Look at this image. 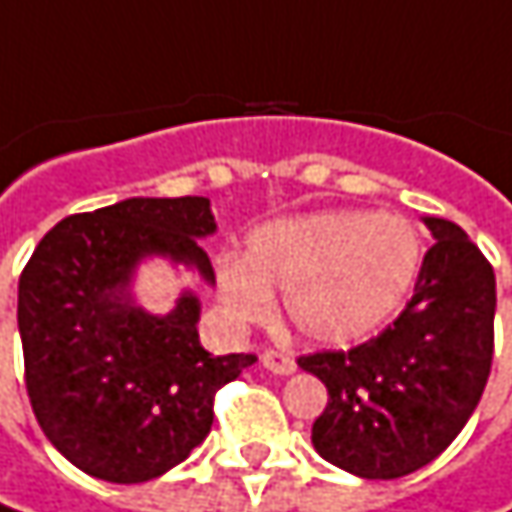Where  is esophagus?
<instances>
[{
	"instance_id": "obj_1",
	"label": "esophagus",
	"mask_w": 512,
	"mask_h": 512,
	"mask_svg": "<svg viewBox=\"0 0 512 512\" xmlns=\"http://www.w3.org/2000/svg\"><path fill=\"white\" fill-rule=\"evenodd\" d=\"M260 362H263V368H266V371H272V374H278V376L295 374V362H292L286 353H281V350H263Z\"/></svg>"
}]
</instances>
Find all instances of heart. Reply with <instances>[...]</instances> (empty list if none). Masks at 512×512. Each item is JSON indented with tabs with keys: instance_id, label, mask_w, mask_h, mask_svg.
I'll return each instance as SVG.
<instances>
[{
	"instance_id": "obj_1",
	"label": "heart",
	"mask_w": 512,
	"mask_h": 512,
	"mask_svg": "<svg viewBox=\"0 0 512 512\" xmlns=\"http://www.w3.org/2000/svg\"><path fill=\"white\" fill-rule=\"evenodd\" d=\"M420 263V234L403 217L316 211L252 228L246 255L220 260L217 295L234 321H260L272 289H281L286 318L304 339L347 345L397 313Z\"/></svg>"
}]
</instances>
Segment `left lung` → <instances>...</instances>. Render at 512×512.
Masks as SVG:
<instances>
[{
  "mask_svg": "<svg viewBox=\"0 0 512 512\" xmlns=\"http://www.w3.org/2000/svg\"><path fill=\"white\" fill-rule=\"evenodd\" d=\"M423 223L435 246L394 324L365 345L298 359L327 385L316 452L359 478L388 481L432 464L472 417L493 365V266L461 226Z\"/></svg>",
  "mask_w": 512,
  "mask_h": 512,
  "instance_id": "obj_1",
  "label": "left lung"
}]
</instances>
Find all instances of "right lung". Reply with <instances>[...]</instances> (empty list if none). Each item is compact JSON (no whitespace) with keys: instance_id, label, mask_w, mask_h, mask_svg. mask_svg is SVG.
Listing matches in <instances>:
<instances>
[{"instance_id":"add662e5","label":"right lung","mask_w":512,"mask_h":512,"mask_svg":"<svg viewBox=\"0 0 512 512\" xmlns=\"http://www.w3.org/2000/svg\"><path fill=\"white\" fill-rule=\"evenodd\" d=\"M217 223L205 196H133L48 231L19 278L16 324L25 388L54 449L92 478L141 484L182 464L208 437L214 394L255 365L199 342V298L153 316L133 298L147 257L214 284L202 237Z\"/></svg>"}]
</instances>
